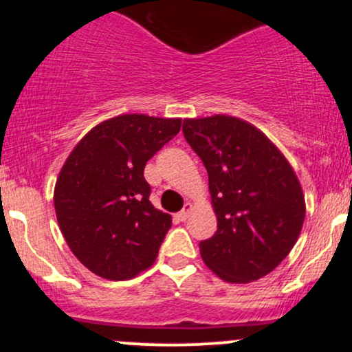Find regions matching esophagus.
I'll use <instances>...</instances> for the list:
<instances>
[{"label":"esophagus","mask_w":352,"mask_h":352,"mask_svg":"<svg viewBox=\"0 0 352 352\" xmlns=\"http://www.w3.org/2000/svg\"><path fill=\"white\" fill-rule=\"evenodd\" d=\"M190 212H192V204H185L184 208L180 210L179 213H177V218H179L180 221H185L190 215Z\"/></svg>","instance_id":"esophagus-1"}]
</instances>
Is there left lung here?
<instances>
[{"instance_id": "obj_1", "label": "left lung", "mask_w": 352, "mask_h": 352, "mask_svg": "<svg viewBox=\"0 0 352 352\" xmlns=\"http://www.w3.org/2000/svg\"><path fill=\"white\" fill-rule=\"evenodd\" d=\"M184 135L208 172L217 232L200 241L205 265L228 283H250L288 256L305 221V195L278 147L246 120L185 119Z\"/></svg>"}]
</instances>
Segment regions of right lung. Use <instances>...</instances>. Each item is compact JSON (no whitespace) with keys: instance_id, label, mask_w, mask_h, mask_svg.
<instances>
[{"instance_id":"right-lung-1","label":"right lung","mask_w":352,"mask_h":352,"mask_svg":"<svg viewBox=\"0 0 352 352\" xmlns=\"http://www.w3.org/2000/svg\"><path fill=\"white\" fill-rule=\"evenodd\" d=\"M182 119L124 114L87 132L60 168L56 217L76 258L100 278L131 280L155 261L172 217L148 200L144 168Z\"/></svg>"}]
</instances>
